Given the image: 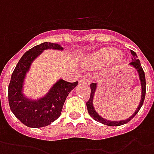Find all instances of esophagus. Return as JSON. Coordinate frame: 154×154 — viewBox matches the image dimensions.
Returning <instances> with one entry per match:
<instances>
[{"instance_id": "esophagus-1", "label": "esophagus", "mask_w": 154, "mask_h": 154, "mask_svg": "<svg viewBox=\"0 0 154 154\" xmlns=\"http://www.w3.org/2000/svg\"><path fill=\"white\" fill-rule=\"evenodd\" d=\"M79 81H80V83H83V84H85V85H89L91 82L90 79L88 78H86V77H83Z\"/></svg>"}]
</instances>
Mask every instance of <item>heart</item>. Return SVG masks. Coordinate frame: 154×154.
<instances>
[{"label": "heart", "mask_w": 154, "mask_h": 154, "mask_svg": "<svg viewBox=\"0 0 154 154\" xmlns=\"http://www.w3.org/2000/svg\"><path fill=\"white\" fill-rule=\"evenodd\" d=\"M119 55V51L114 48H106L105 50H103L99 53L95 55L94 59L99 63H103L106 60H110L115 58Z\"/></svg>", "instance_id": "b5f03b06"}]
</instances>
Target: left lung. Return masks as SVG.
Segmentation results:
<instances>
[{
  "mask_svg": "<svg viewBox=\"0 0 154 154\" xmlns=\"http://www.w3.org/2000/svg\"><path fill=\"white\" fill-rule=\"evenodd\" d=\"M131 55H132V60H131V65L133 66L137 69L138 72H139V75H140V79L141 80V85H142V96H141V101H140V103L138 108L135 111V112L131 116V117H129L126 120H124V121H121V122H109V121H106L105 119H103L100 116L98 115L95 110L94 108V106H93V98H94V92L96 90V84L95 83H93L90 85V88H91V93H90V97H89V99L86 103V105H87V109H88V114L90 115V116L92 118L94 119V121H96L97 122H100L102 124L106 125H109V126H119V125H124L125 123H127L131 121V119H133L134 117V116L136 115L138 112L140 111L141 106L143 105V101H144V97H145V94H146V80H145V75H144V71H143V68L141 66V64H140V61L139 59H137L136 53L134 52V51L131 50Z\"/></svg>",
  "mask_w": 154,
  "mask_h": 154,
  "instance_id": "8db88e82",
  "label": "left lung"
}]
</instances>
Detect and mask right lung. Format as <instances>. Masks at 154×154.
I'll return each instance as SVG.
<instances>
[{
    "label": "right lung",
    "instance_id": "1",
    "mask_svg": "<svg viewBox=\"0 0 154 154\" xmlns=\"http://www.w3.org/2000/svg\"><path fill=\"white\" fill-rule=\"evenodd\" d=\"M62 50L57 43L43 42L37 45L23 54L15 66L8 87V100L14 115L26 126L39 128L47 126L60 116L64 103L69 92L78 82L69 83L60 79L56 83L47 96L38 101H30L22 94L23 78L32 61L45 49Z\"/></svg>",
    "mask_w": 154,
    "mask_h": 154
}]
</instances>
